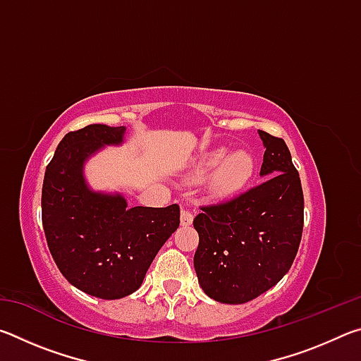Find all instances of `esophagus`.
Segmentation results:
<instances>
[{
	"label": "esophagus",
	"instance_id": "1",
	"mask_svg": "<svg viewBox=\"0 0 361 361\" xmlns=\"http://www.w3.org/2000/svg\"><path fill=\"white\" fill-rule=\"evenodd\" d=\"M192 213L186 210V209H181V215H180V221L183 226H189L192 223Z\"/></svg>",
	"mask_w": 361,
	"mask_h": 361
}]
</instances>
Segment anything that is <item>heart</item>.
<instances>
[{"mask_svg": "<svg viewBox=\"0 0 361 361\" xmlns=\"http://www.w3.org/2000/svg\"><path fill=\"white\" fill-rule=\"evenodd\" d=\"M215 168L217 170L209 180V191L216 197H228L248 185L255 173L256 162L252 152L245 149L229 152L226 148H218L200 156L192 164L188 176L191 181H200Z\"/></svg>", "mask_w": 361, "mask_h": 361, "instance_id": "obj_1", "label": "heart"}]
</instances>
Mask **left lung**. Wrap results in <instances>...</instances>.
I'll list each match as a JSON object with an SVG mask.
<instances>
[{"instance_id":"left-lung-1","label":"left lung","mask_w":361,"mask_h":361,"mask_svg":"<svg viewBox=\"0 0 361 361\" xmlns=\"http://www.w3.org/2000/svg\"><path fill=\"white\" fill-rule=\"evenodd\" d=\"M264 183L229 202L202 207L194 218V269L207 296L243 304L277 285L295 261L304 224V195L288 146L258 130Z\"/></svg>"}]
</instances>
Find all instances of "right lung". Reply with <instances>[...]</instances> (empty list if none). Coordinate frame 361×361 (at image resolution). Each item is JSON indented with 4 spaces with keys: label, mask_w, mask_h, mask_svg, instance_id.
I'll list each match as a JSON object with an SVG mask.
<instances>
[{
    "label": "right lung",
    "mask_w": 361,
    "mask_h": 361,
    "mask_svg": "<svg viewBox=\"0 0 361 361\" xmlns=\"http://www.w3.org/2000/svg\"><path fill=\"white\" fill-rule=\"evenodd\" d=\"M126 127L90 124L59 143L42 183V228L60 272L78 290L121 299L143 283L152 259L180 226V207H129L119 192L95 191L84 166Z\"/></svg>",
    "instance_id": "obj_1"
}]
</instances>
